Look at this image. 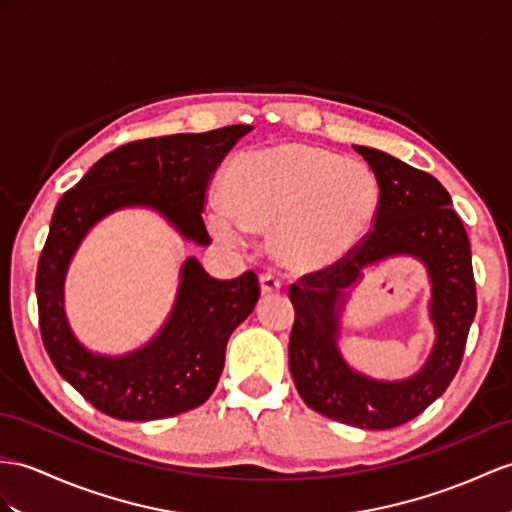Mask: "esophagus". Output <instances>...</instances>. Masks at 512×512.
Masks as SVG:
<instances>
[{
	"label": "esophagus",
	"mask_w": 512,
	"mask_h": 512,
	"mask_svg": "<svg viewBox=\"0 0 512 512\" xmlns=\"http://www.w3.org/2000/svg\"><path fill=\"white\" fill-rule=\"evenodd\" d=\"M280 289H282V282L273 276V273H263V276H260V291H263V295L278 293Z\"/></svg>",
	"instance_id": "1"
}]
</instances>
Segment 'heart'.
Returning a JSON list of instances; mask_svg holds the SVG:
<instances>
[{
    "label": "heart",
    "mask_w": 512,
    "mask_h": 512,
    "mask_svg": "<svg viewBox=\"0 0 512 512\" xmlns=\"http://www.w3.org/2000/svg\"><path fill=\"white\" fill-rule=\"evenodd\" d=\"M221 189L226 206L210 208V230L236 243L243 230L273 228V254L295 271L341 263L365 241L380 206L367 165L299 143L234 158Z\"/></svg>",
    "instance_id": "1"
}]
</instances>
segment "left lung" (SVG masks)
I'll return each mask as SVG.
<instances>
[{
    "instance_id": "8db88e82",
    "label": "left lung",
    "mask_w": 512,
    "mask_h": 512,
    "mask_svg": "<svg viewBox=\"0 0 512 512\" xmlns=\"http://www.w3.org/2000/svg\"><path fill=\"white\" fill-rule=\"evenodd\" d=\"M354 149L378 178V215L350 256L289 286L295 306L289 369L302 400L323 417L365 430H389L423 413L454 380L476 317V280L465 226L443 184L380 149ZM402 253L419 257L429 269L437 339L415 377L373 381L354 372L338 352L340 310L346 291L367 266Z\"/></svg>"
}]
</instances>
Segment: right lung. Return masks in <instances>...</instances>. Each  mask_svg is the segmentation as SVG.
I'll list each match as a JSON object with an SVG mask.
<instances>
[{"label": "right lung", "mask_w": 512, "mask_h": 512, "mask_svg": "<svg viewBox=\"0 0 512 512\" xmlns=\"http://www.w3.org/2000/svg\"><path fill=\"white\" fill-rule=\"evenodd\" d=\"M252 126L134 141L99 158L60 197L36 269L43 345L54 367L86 402L123 421L176 417L213 395L226 345L260 297L254 271L234 280L210 278L186 258L165 326L123 356L93 354L76 339L65 315V276L73 254L97 221L121 208H152L186 241L210 245L202 210L219 162Z\"/></svg>", "instance_id": "obj_1"}]
</instances>
